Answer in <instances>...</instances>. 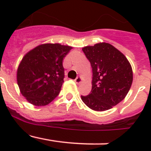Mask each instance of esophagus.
Instances as JSON below:
<instances>
[{
  "label": "esophagus",
  "instance_id": "obj_1",
  "mask_svg": "<svg viewBox=\"0 0 151 151\" xmlns=\"http://www.w3.org/2000/svg\"><path fill=\"white\" fill-rule=\"evenodd\" d=\"M82 82V77L78 76L76 78V79H75V82H76V84H80Z\"/></svg>",
  "mask_w": 151,
  "mask_h": 151
}]
</instances>
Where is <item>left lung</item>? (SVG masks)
Wrapping results in <instances>:
<instances>
[{
	"instance_id": "left-lung-1",
	"label": "left lung",
	"mask_w": 151,
	"mask_h": 151,
	"mask_svg": "<svg viewBox=\"0 0 151 151\" xmlns=\"http://www.w3.org/2000/svg\"><path fill=\"white\" fill-rule=\"evenodd\" d=\"M92 68V88L81 96L86 106L105 111L127 95L133 81L132 69L125 56L109 43H97L82 48Z\"/></svg>"
}]
</instances>
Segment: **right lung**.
<instances>
[{
  "label": "right lung",
  "instance_id": "add662e5",
  "mask_svg": "<svg viewBox=\"0 0 151 151\" xmlns=\"http://www.w3.org/2000/svg\"><path fill=\"white\" fill-rule=\"evenodd\" d=\"M72 48L60 44H43L24 56L17 79L21 94L30 104L45 106L57 97L63 83V60Z\"/></svg>",
  "mask_w": 151,
  "mask_h": 151
}]
</instances>
